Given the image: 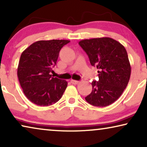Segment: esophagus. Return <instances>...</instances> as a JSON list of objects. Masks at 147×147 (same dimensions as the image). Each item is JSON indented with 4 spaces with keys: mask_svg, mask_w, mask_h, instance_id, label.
Masks as SVG:
<instances>
[{
    "mask_svg": "<svg viewBox=\"0 0 147 147\" xmlns=\"http://www.w3.org/2000/svg\"><path fill=\"white\" fill-rule=\"evenodd\" d=\"M71 83L73 84H78L79 83V82L77 81V80H71Z\"/></svg>",
    "mask_w": 147,
    "mask_h": 147,
    "instance_id": "obj_1",
    "label": "esophagus"
}]
</instances>
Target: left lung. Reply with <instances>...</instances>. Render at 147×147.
Returning a JSON list of instances; mask_svg holds the SVG:
<instances>
[{
	"label": "left lung",
	"instance_id": "left-lung-1",
	"mask_svg": "<svg viewBox=\"0 0 147 147\" xmlns=\"http://www.w3.org/2000/svg\"><path fill=\"white\" fill-rule=\"evenodd\" d=\"M79 45L98 71V81L92 82V93L85 99L98 107H105L117 100L128 85L131 67L123 45L110 37L84 39Z\"/></svg>",
	"mask_w": 147,
	"mask_h": 147
}]
</instances>
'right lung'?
I'll use <instances>...</instances> for the list:
<instances>
[{
	"label": "right lung",
	"instance_id": "right-lung-1",
	"mask_svg": "<svg viewBox=\"0 0 147 147\" xmlns=\"http://www.w3.org/2000/svg\"><path fill=\"white\" fill-rule=\"evenodd\" d=\"M69 41H38L22 53L17 76L26 97L36 105L51 106L63 96L67 82L52 77L50 72L56 65L60 50Z\"/></svg>",
	"mask_w": 147,
	"mask_h": 147
}]
</instances>
